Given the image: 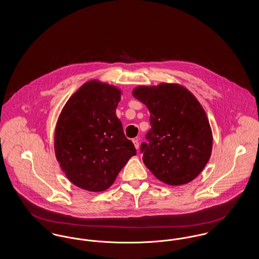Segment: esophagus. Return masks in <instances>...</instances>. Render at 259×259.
Wrapping results in <instances>:
<instances>
[{"label":"esophagus","mask_w":259,"mask_h":259,"mask_svg":"<svg viewBox=\"0 0 259 259\" xmlns=\"http://www.w3.org/2000/svg\"><path fill=\"white\" fill-rule=\"evenodd\" d=\"M133 144L135 146L136 149H138L139 148V140L138 139H134L133 140Z\"/></svg>","instance_id":"esophagus-1"}]
</instances>
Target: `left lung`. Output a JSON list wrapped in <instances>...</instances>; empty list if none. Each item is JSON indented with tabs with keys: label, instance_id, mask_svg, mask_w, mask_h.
<instances>
[{
	"label": "left lung",
	"instance_id": "8db88e82",
	"mask_svg": "<svg viewBox=\"0 0 259 259\" xmlns=\"http://www.w3.org/2000/svg\"><path fill=\"white\" fill-rule=\"evenodd\" d=\"M133 96L150 112V130L143 143V161L156 179L169 185L193 181L208 163L212 134L195 96L177 83L138 87Z\"/></svg>",
	"mask_w": 259,
	"mask_h": 259
}]
</instances>
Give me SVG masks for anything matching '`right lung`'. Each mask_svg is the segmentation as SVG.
I'll return each instance as SVG.
<instances>
[{
	"label": "right lung",
	"instance_id": "right-lung-1",
	"mask_svg": "<svg viewBox=\"0 0 259 259\" xmlns=\"http://www.w3.org/2000/svg\"><path fill=\"white\" fill-rule=\"evenodd\" d=\"M120 98V89L93 79L62 109L54 134L55 156L69 181L79 188L105 191L136 155L115 113Z\"/></svg>",
	"mask_w": 259,
	"mask_h": 259
}]
</instances>
